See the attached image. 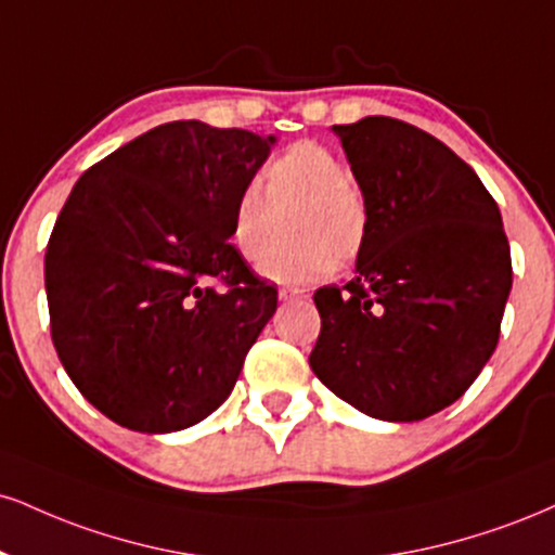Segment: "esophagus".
Wrapping results in <instances>:
<instances>
[{
  "mask_svg": "<svg viewBox=\"0 0 555 555\" xmlns=\"http://www.w3.org/2000/svg\"><path fill=\"white\" fill-rule=\"evenodd\" d=\"M305 292L297 289V286H282L279 289V299H284V302H295V299H302Z\"/></svg>",
  "mask_w": 555,
  "mask_h": 555,
  "instance_id": "1",
  "label": "esophagus"
}]
</instances>
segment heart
Instances as JSON below:
<instances>
[{"label": "heart", "instance_id": "b5f03b06", "mask_svg": "<svg viewBox=\"0 0 555 555\" xmlns=\"http://www.w3.org/2000/svg\"><path fill=\"white\" fill-rule=\"evenodd\" d=\"M344 159L318 142H295L273 155L260 170V185L237 193L230 211V240L235 250L273 282H318L349 263L370 237V209L349 183ZM291 219L289 244L272 245Z\"/></svg>", "mask_w": 555, "mask_h": 555}]
</instances>
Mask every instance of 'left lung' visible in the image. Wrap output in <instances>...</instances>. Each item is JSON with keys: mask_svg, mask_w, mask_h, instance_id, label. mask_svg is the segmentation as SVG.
I'll list each match as a JSON object with an SVG mask.
<instances>
[{"mask_svg": "<svg viewBox=\"0 0 555 555\" xmlns=\"http://www.w3.org/2000/svg\"><path fill=\"white\" fill-rule=\"evenodd\" d=\"M370 209L357 276L315 292L310 366L366 416L422 422L489 362L512 289L493 196L431 133L387 116L333 126Z\"/></svg>", "mask_w": 555, "mask_h": 555, "instance_id": "left-lung-1", "label": "left lung"}]
</instances>
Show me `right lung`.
I'll use <instances>...</instances> for the list:
<instances>
[{"label":"right lung","mask_w":555,"mask_h":555,"mask_svg":"<svg viewBox=\"0 0 555 555\" xmlns=\"http://www.w3.org/2000/svg\"><path fill=\"white\" fill-rule=\"evenodd\" d=\"M273 137L155 126L82 172L46 248L51 341L111 422L168 434L230 396L276 286L230 243Z\"/></svg>","instance_id":"right-lung-1"}]
</instances>
